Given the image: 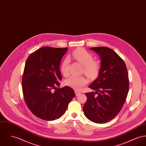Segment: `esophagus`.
Listing matches in <instances>:
<instances>
[{"label":"esophagus","instance_id":"obj_1","mask_svg":"<svg viewBox=\"0 0 146 146\" xmlns=\"http://www.w3.org/2000/svg\"><path fill=\"white\" fill-rule=\"evenodd\" d=\"M75 95H76V96H78L79 95H80V94H81V92H78V91L77 90H75Z\"/></svg>","mask_w":146,"mask_h":146}]
</instances>
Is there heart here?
Listing matches in <instances>:
<instances>
[{
    "instance_id": "heart-1",
    "label": "heart",
    "mask_w": 146,
    "mask_h": 146,
    "mask_svg": "<svg viewBox=\"0 0 146 146\" xmlns=\"http://www.w3.org/2000/svg\"><path fill=\"white\" fill-rule=\"evenodd\" d=\"M72 56L78 62L84 66L85 74L90 78H93L97 75L98 72V65L94 61L93 56L84 48H78L75 50L72 54ZM61 74L67 76L69 75V60L65 58L61 64L60 67ZM65 84L69 87L76 90H81L88 83L87 79L84 77L71 76L66 80Z\"/></svg>"
}]
</instances>
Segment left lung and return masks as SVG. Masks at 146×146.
Wrapping results in <instances>:
<instances>
[{"instance_id":"obj_1","label":"left lung","mask_w":146,"mask_h":146,"mask_svg":"<svg viewBox=\"0 0 146 146\" xmlns=\"http://www.w3.org/2000/svg\"><path fill=\"white\" fill-rule=\"evenodd\" d=\"M100 56L101 66L97 78L89 88L95 92L85 94L87 101L83 111L91 121L104 123L118 115L126 101L128 74L124 61L107 47L91 48Z\"/></svg>"}]
</instances>
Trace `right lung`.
I'll return each mask as SVG.
<instances>
[{
	"label": "right lung",
	"instance_id": "obj_1",
	"mask_svg": "<svg viewBox=\"0 0 146 146\" xmlns=\"http://www.w3.org/2000/svg\"><path fill=\"white\" fill-rule=\"evenodd\" d=\"M68 50L45 46L31 53L27 60L22 78L24 98L30 111L41 119L59 118L75 96L74 90L68 86L57 88L62 79L61 60Z\"/></svg>",
	"mask_w": 146,
	"mask_h": 146
}]
</instances>
